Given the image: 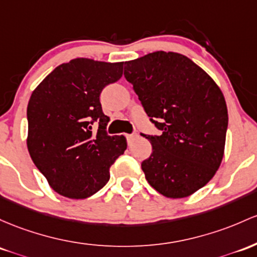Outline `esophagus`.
I'll return each instance as SVG.
<instances>
[{
  "mask_svg": "<svg viewBox=\"0 0 257 257\" xmlns=\"http://www.w3.org/2000/svg\"><path fill=\"white\" fill-rule=\"evenodd\" d=\"M137 137H138L137 134H125V138H126V140H128V143L133 142V140H134Z\"/></svg>",
  "mask_w": 257,
  "mask_h": 257,
  "instance_id": "1",
  "label": "esophagus"
}]
</instances>
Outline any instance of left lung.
<instances>
[{"mask_svg":"<svg viewBox=\"0 0 257 257\" xmlns=\"http://www.w3.org/2000/svg\"><path fill=\"white\" fill-rule=\"evenodd\" d=\"M124 77L160 135L143 134L152 154L142 162L162 195L187 197L206 185L223 159L228 112L210 75L176 52L149 53L124 63Z\"/></svg>","mask_w":257,"mask_h":257,"instance_id":"obj_1","label":"left lung"}]
</instances>
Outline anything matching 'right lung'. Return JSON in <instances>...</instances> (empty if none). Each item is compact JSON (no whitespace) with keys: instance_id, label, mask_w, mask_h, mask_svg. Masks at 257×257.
<instances>
[{"instance_id":"right-lung-1","label":"right lung","mask_w":257,"mask_h":257,"mask_svg":"<svg viewBox=\"0 0 257 257\" xmlns=\"http://www.w3.org/2000/svg\"><path fill=\"white\" fill-rule=\"evenodd\" d=\"M123 74V62L75 58L55 68L28 103V150L50 187L70 199L94 195L124 154V135L107 134L103 87Z\"/></svg>"}]
</instances>
